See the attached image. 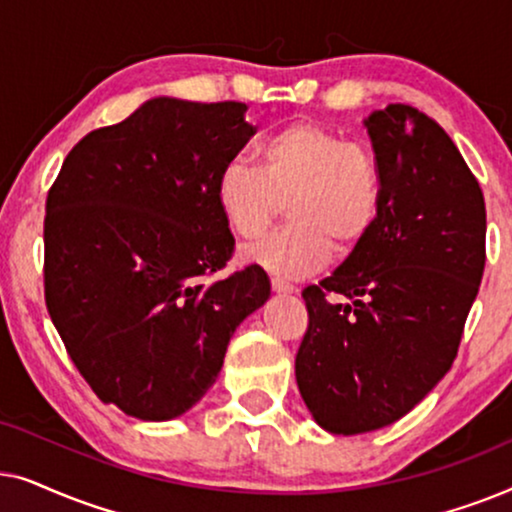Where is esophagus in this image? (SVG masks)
Here are the masks:
<instances>
[{"label": "esophagus", "mask_w": 512, "mask_h": 512, "mask_svg": "<svg viewBox=\"0 0 512 512\" xmlns=\"http://www.w3.org/2000/svg\"><path fill=\"white\" fill-rule=\"evenodd\" d=\"M270 284H272V291L279 293V296H291V293H296V289H293L291 284L282 282V279H272Z\"/></svg>", "instance_id": "1"}]
</instances>
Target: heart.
I'll return each instance as SVG.
<instances>
[{
	"label": "heart",
	"instance_id": "1",
	"mask_svg": "<svg viewBox=\"0 0 512 512\" xmlns=\"http://www.w3.org/2000/svg\"><path fill=\"white\" fill-rule=\"evenodd\" d=\"M216 205L240 237L270 228L286 202L289 226L242 249L270 275L300 279L349 254L373 230L382 205L375 160L359 144L317 123H289L256 149V167L233 160L216 179Z\"/></svg>",
	"mask_w": 512,
	"mask_h": 512
}]
</instances>
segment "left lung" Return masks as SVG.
<instances>
[{
	"mask_svg": "<svg viewBox=\"0 0 512 512\" xmlns=\"http://www.w3.org/2000/svg\"><path fill=\"white\" fill-rule=\"evenodd\" d=\"M363 128L380 214L361 247L303 291L310 326L296 354L300 396L335 436L398 422L443 380L485 270V198L447 132L408 104L373 111Z\"/></svg>",
	"mask_w": 512,
	"mask_h": 512,
	"instance_id": "1",
	"label": "left lung"
}]
</instances>
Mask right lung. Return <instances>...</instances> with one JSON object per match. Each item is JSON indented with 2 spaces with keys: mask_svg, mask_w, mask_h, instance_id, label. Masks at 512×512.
<instances>
[{
  "mask_svg": "<svg viewBox=\"0 0 512 512\" xmlns=\"http://www.w3.org/2000/svg\"><path fill=\"white\" fill-rule=\"evenodd\" d=\"M244 111L151 97L83 137L48 191V314L97 398L144 422L191 410L270 298L258 265L207 284L235 249L214 188L254 135Z\"/></svg>",
  "mask_w": 512,
  "mask_h": 512,
  "instance_id": "obj_1",
  "label": "right lung"
}]
</instances>
